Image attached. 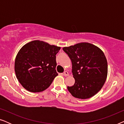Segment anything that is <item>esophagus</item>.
<instances>
[{
    "mask_svg": "<svg viewBox=\"0 0 124 124\" xmlns=\"http://www.w3.org/2000/svg\"><path fill=\"white\" fill-rule=\"evenodd\" d=\"M63 75H64V76H68L69 75L68 72H67V71H65V72H64L63 73Z\"/></svg>",
    "mask_w": 124,
    "mask_h": 124,
    "instance_id": "34e87169",
    "label": "esophagus"
}]
</instances>
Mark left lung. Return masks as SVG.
Masks as SVG:
<instances>
[{
	"instance_id": "8db88e82",
	"label": "left lung",
	"mask_w": 124,
	"mask_h": 124,
	"mask_svg": "<svg viewBox=\"0 0 124 124\" xmlns=\"http://www.w3.org/2000/svg\"><path fill=\"white\" fill-rule=\"evenodd\" d=\"M62 50L70 59L75 79L74 85L67 87L69 93L81 99L95 95L102 88L107 76V61L103 52L86 42L65 47Z\"/></svg>"
}]
</instances>
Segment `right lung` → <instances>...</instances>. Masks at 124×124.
Returning a JSON list of instances; mask_svg holds the SVG:
<instances>
[{
  "instance_id": "1",
  "label": "right lung",
  "mask_w": 124,
  "mask_h": 124,
  "mask_svg": "<svg viewBox=\"0 0 124 124\" xmlns=\"http://www.w3.org/2000/svg\"><path fill=\"white\" fill-rule=\"evenodd\" d=\"M60 47L36 40L25 45L15 62V73L21 85L32 93L45 90L58 75L56 55Z\"/></svg>"
}]
</instances>
